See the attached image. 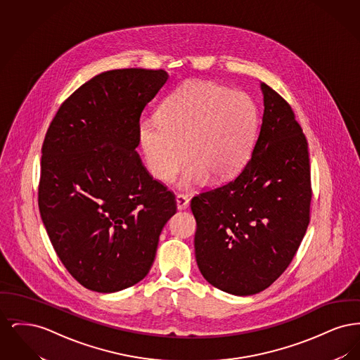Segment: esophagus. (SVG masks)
<instances>
[{"label": "esophagus", "mask_w": 360, "mask_h": 360, "mask_svg": "<svg viewBox=\"0 0 360 360\" xmlns=\"http://www.w3.org/2000/svg\"><path fill=\"white\" fill-rule=\"evenodd\" d=\"M175 202H176V209L178 210H185L188 206V198L184 194H178L175 197Z\"/></svg>", "instance_id": "1"}]
</instances>
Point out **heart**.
Segmentation results:
<instances>
[{"label": "heart", "mask_w": 360, "mask_h": 360, "mask_svg": "<svg viewBox=\"0 0 360 360\" xmlns=\"http://www.w3.org/2000/svg\"><path fill=\"white\" fill-rule=\"evenodd\" d=\"M257 128V106L248 94L195 79L165 98L158 120L140 124L139 144L147 169L162 182L172 181L186 156L178 185L194 188L206 176L223 181L239 172Z\"/></svg>", "instance_id": "b5f03b06"}]
</instances>
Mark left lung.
Instances as JSON below:
<instances>
[{
    "label": "left lung",
    "instance_id": "8db88e82",
    "mask_svg": "<svg viewBox=\"0 0 360 360\" xmlns=\"http://www.w3.org/2000/svg\"><path fill=\"white\" fill-rule=\"evenodd\" d=\"M263 117L236 178L191 200L195 259L206 281L233 295L267 289L288 269L310 219L308 141L290 105L260 82Z\"/></svg>",
    "mask_w": 360,
    "mask_h": 360
}]
</instances>
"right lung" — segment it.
<instances>
[{"label":"right lung","mask_w":360,"mask_h":360,"mask_svg":"<svg viewBox=\"0 0 360 360\" xmlns=\"http://www.w3.org/2000/svg\"><path fill=\"white\" fill-rule=\"evenodd\" d=\"M165 70L105 71L62 103L41 147L39 210L52 247L82 286L131 288L148 274L175 198L143 166L139 121Z\"/></svg>","instance_id":"add662e5"}]
</instances>
